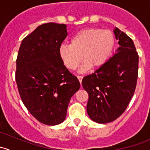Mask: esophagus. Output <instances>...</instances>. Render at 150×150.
I'll list each match as a JSON object with an SVG mask.
<instances>
[{"label":"esophagus","mask_w":150,"mask_h":150,"mask_svg":"<svg viewBox=\"0 0 150 150\" xmlns=\"http://www.w3.org/2000/svg\"><path fill=\"white\" fill-rule=\"evenodd\" d=\"M78 80H79V81H80V83H81H81H82V80H83V77H82V76H78Z\"/></svg>","instance_id":"obj_1"}]
</instances>
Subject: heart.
<instances>
[{
  "mask_svg": "<svg viewBox=\"0 0 150 150\" xmlns=\"http://www.w3.org/2000/svg\"><path fill=\"white\" fill-rule=\"evenodd\" d=\"M115 43L114 33L109 30L90 28L75 33L70 40V45H62L59 56L63 63L69 69L78 67L82 60L81 72L91 67L97 68L105 64L111 55Z\"/></svg>",
  "mask_w": 150,
  "mask_h": 150,
  "instance_id": "heart-1",
  "label": "heart"
}]
</instances>
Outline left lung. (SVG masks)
Here are the masks:
<instances>
[{
	"label": "left lung",
	"mask_w": 150,
	"mask_h": 150,
	"mask_svg": "<svg viewBox=\"0 0 150 150\" xmlns=\"http://www.w3.org/2000/svg\"><path fill=\"white\" fill-rule=\"evenodd\" d=\"M114 34L119 48L105 64L82 81L88 93L87 112L98 123L116 120L128 107L137 86L139 55L132 39L117 28Z\"/></svg>",
	"instance_id": "1"
}]
</instances>
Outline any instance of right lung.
<instances>
[{
  "label": "right lung",
  "mask_w": 150,
  "mask_h": 150,
  "mask_svg": "<svg viewBox=\"0 0 150 150\" xmlns=\"http://www.w3.org/2000/svg\"><path fill=\"white\" fill-rule=\"evenodd\" d=\"M67 25L43 24L22 40L16 59V82L22 102L39 122L55 125L64 120L79 81L59 56Z\"/></svg>",
  "instance_id": "1"
}]
</instances>
